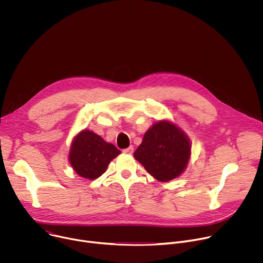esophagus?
I'll return each mask as SVG.
<instances>
[{
	"label": "esophagus",
	"instance_id": "1",
	"mask_svg": "<svg viewBox=\"0 0 263 263\" xmlns=\"http://www.w3.org/2000/svg\"><path fill=\"white\" fill-rule=\"evenodd\" d=\"M133 151H134V147H133V145H130V146H128V147H126V148H124V149H123V152H124V153H126V154H132V153H133Z\"/></svg>",
	"mask_w": 263,
	"mask_h": 263
}]
</instances>
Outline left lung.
<instances>
[{
  "instance_id": "obj_1",
  "label": "left lung",
  "mask_w": 263,
  "mask_h": 263,
  "mask_svg": "<svg viewBox=\"0 0 263 263\" xmlns=\"http://www.w3.org/2000/svg\"><path fill=\"white\" fill-rule=\"evenodd\" d=\"M191 155L187 136L174 124L158 122L149 128L134 157L155 179L167 182L178 177L186 167Z\"/></svg>"
}]
</instances>
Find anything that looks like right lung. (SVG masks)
<instances>
[{
    "label": "right lung",
    "instance_id": "right-lung-1",
    "mask_svg": "<svg viewBox=\"0 0 263 263\" xmlns=\"http://www.w3.org/2000/svg\"><path fill=\"white\" fill-rule=\"evenodd\" d=\"M120 153L118 147L106 142L100 135L84 130L71 143L69 162L79 176L93 180L105 173L110 161Z\"/></svg>",
    "mask_w": 263,
    "mask_h": 263
}]
</instances>
